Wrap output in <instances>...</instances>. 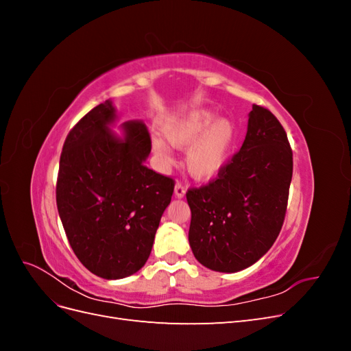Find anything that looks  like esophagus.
<instances>
[{
	"label": "esophagus",
	"instance_id": "34e87169",
	"mask_svg": "<svg viewBox=\"0 0 351 351\" xmlns=\"http://www.w3.org/2000/svg\"><path fill=\"white\" fill-rule=\"evenodd\" d=\"M174 195L177 197H183L186 195V187L182 183H177L176 189H174Z\"/></svg>",
	"mask_w": 351,
	"mask_h": 351
}]
</instances>
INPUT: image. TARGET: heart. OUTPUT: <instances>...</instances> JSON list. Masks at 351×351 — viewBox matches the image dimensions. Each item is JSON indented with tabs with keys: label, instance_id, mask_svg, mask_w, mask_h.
<instances>
[{
	"label": "heart",
	"instance_id": "1",
	"mask_svg": "<svg viewBox=\"0 0 351 351\" xmlns=\"http://www.w3.org/2000/svg\"><path fill=\"white\" fill-rule=\"evenodd\" d=\"M167 137L182 149L190 145L186 155L189 173L199 180H209L227 164L234 143L236 129L230 120H217L214 112L202 110L169 127ZM152 151L159 162H171V151L164 141L155 137Z\"/></svg>",
	"mask_w": 351,
	"mask_h": 351
}]
</instances>
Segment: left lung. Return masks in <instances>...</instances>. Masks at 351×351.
<instances>
[{
    "instance_id": "obj_1",
    "label": "left lung",
    "mask_w": 351,
    "mask_h": 351,
    "mask_svg": "<svg viewBox=\"0 0 351 351\" xmlns=\"http://www.w3.org/2000/svg\"><path fill=\"white\" fill-rule=\"evenodd\" d=\"M291 176L293 151L284 127L254 104L241 149L215 178L186 193L195 258L219 272H237L259 261L282 228Z\"/></svg>"
}]
</instances>
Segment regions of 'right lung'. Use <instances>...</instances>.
Wrapping results in <instances>:
<instances>
[{
	"label": "right lung",
	"instance_id": "right-lung-1",
	"mask_svg": "<svg viewBox=\"0 0 351 351\" xmlns=\"http://www.w3.org/2000/svg\"><path fill=\"white\" fill-rule=\"evenodd\" d=\"M115 112L99 104L73 125L60 156L57 208L77 259L101 278L119 280L149 258L155 232L171 202L174 180L145 165L152 149L142 120L108 130Z\"/></svg>",
	"mask_w": 351,
	"mask_h": 351
}]
</instances>
